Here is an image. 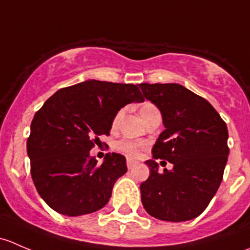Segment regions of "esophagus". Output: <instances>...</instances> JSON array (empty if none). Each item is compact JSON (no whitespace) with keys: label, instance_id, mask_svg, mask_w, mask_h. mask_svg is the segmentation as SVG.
<instances>
[{"label":"esophagus","instance_id":"34e87169","mask_svg":"<svg viewBox=\"0 0 250 250\" xmlns=\"http://www.w3.org/2000/svg\"><path fill=\"white\" fill-rule=\"evenodd\" d=\"M134 165H135V163L133 162V161H130V160L127 161V167H128V169H132V168L134 167Z\"/></svg>","mask_w":250,"mask_h":250}]
</instances>
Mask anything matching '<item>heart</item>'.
I'll list each match as a JSON object with an SVG mask.
<instances>
[{
	"label": "heart",
	"instance_id": "heart-1",
	"mask_svg": "<svg viewBox=\"0 0 250 250\" xmlns=\"http://www.w3.org/2000/svg\"><path fill=\"white\" fill-rule=\"evenodd\" d=\"M155 111H158L157 107L152 104V103H143L139 107V112L143 121L145 122L148 117H150L151 113H153ZM122 113V111H118L116 113V116L112 120V128H115L117 125L118 120H120V116ZM148 144L146 141L143 140H135V139H128V138H125V139H121L120 141L115 144V150L117 152L122 153L125 157H127L128 160H138L143 156V153L147 150Z\"/></svg>",
	"mask_w": 250,
	"mask_h": 250
}]
</instances>
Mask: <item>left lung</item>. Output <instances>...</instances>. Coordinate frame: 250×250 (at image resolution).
Here are the masks:
<instances>
[{
    "label": "left lung",
    "instance_id": "8db88e82",
    "mask_svg": "<svg viewBox=\"0 0 250 250\" xmlns=\"http://www.w3.org/2000/svg\"><path fill=\"white\" fill-rule=\"evenodd\" d=\"M139 87L160 109L166 127L153 145V160L146 161L150 176L140 185L144 208L165 221L197 218L223 180L230 152L226 123L210 103L178 83ZM158 158L173 163V169L158 172Z\"/></svg>",
    "mask_w": 250,
    "mask_h": 250
}]
</instances>
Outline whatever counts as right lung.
Wrapping results in <instances>:
<instances>
[{
	"mask_svg": "<svg viewBox=\"0 0 250 250\" xmlns=\"http://www.w3.org/2000/svg\"><path fill=\"white\" fill-rule=\"evenodd\" d=\"M144 102L138 84L88 80L55 92L34 116L26 147L35 188L55 211L78 216L109 202L125 157L106 153L102 165L89 151L109 135L125 105Z\"/></svg>",
	"mask_w": 250,
	"mask_h": 250,
	"instance_id": "1",
	"label": "right lung"
}]
</instances>
